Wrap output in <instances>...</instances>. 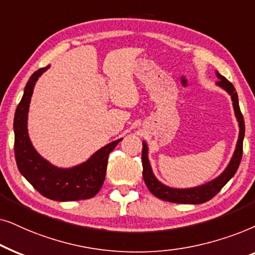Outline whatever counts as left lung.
Listing matches in <instances>:
<instances>
[{"mask_svg": "<svg viewBox=\"0 0 255 255\" xmlns=\"http://www.w3.org/2000/svg\"><path fill=\"white\" fill-rule=\"evenodd\" d=\"M216 74L219 79V81H217V85L222 87L223 90H225L231 96V99H232L233 103L234 114H236L237 121L239 124V137L238 141H237L236 150L233 152V156L231 158L229 165H227L225 170L218 177H216L215 179L203 185L195 186V188L176 189L162 184L155 177L148 158V145L144 141L142 142V145H143V148H142V167H143L142 175H143L144 183L148 186L149 191L157 197V198L162 199V201L178 203V204H202V203H205L213 198L238 170L240 161H242L243 157V141L244 136H245V122H244L243 114L240 112L238 94L236 92V88L222 74H219L218 72H216Z\"/></svg>", "mask_w": 255, "mask_h": 255, "instance_id": "1", "label": "left lung"}]
</instances>
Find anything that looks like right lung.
Segmentation results:
<instances>
[{"label": "right lung", "instance_id": "obj_1", "mask_svg": "<svg viewBox=\"0 0 255 255\" xmlns=\"http://www.w3.org/2000/svg\"><path fill=\"white\" fill-rule=\"evenodd\" d=\"M50 65L39 69L25 85L21 103L13 118L15 158L17 168L26 181L46 198L58 202L92 198L99 192L106 176L108 155L122 138L111 142L94 152L86 162L72 168H58L40 156L30 141L28 113L33 87Z\"/></svg>", "mask_w": 255, "mask_h": 255}]
</instances>
